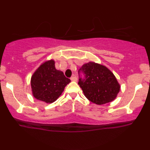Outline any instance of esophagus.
I'll use <instances>...</instances> for the list:
<instances>
[{
	"label": "esophagus",
	"mask_w": 150,
	"mask_h": 150,
	"mask_svg": "<svg viewBox=\"0 0 150 150\" xmlns=\"http://www.w3.org/2000/svg\"><path fill=\"white\" fill-rule=\"evenodd\" d=\"M70 80L73 81V82H75V81H77V77H76V76H75V75H73V76H72L71 77H70Z\"/></svg>",
	"instance_id": "obj_1"
}]
</instances>
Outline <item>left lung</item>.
<instances>
[{"label":"left lung","instance_id":"8db88e82","mask_svg":"<svg viewBox=\"0 0 150 150\" xmlns=\"http://www.w3.org/2000/svg\"><path fill=\"white\" fill-rule=\"evenodd\" d=\"M85 75L80 77L78 85L84 94L92 103L101 105L111 102L116 99L120 91V85L112 72L104 65L89 62L79 70Z\"/></svg>","mask_w":150,"mask_h":150}]
</instances>
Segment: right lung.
I'll return each mask as SVG.
<instances>
[{"label": "right lung", "mask_w": 150, "mask_h": 150, "mask_svg": "<svg viewBox=\"0 0 150 150\" xmlns=\"http://www.w3.org/2000/svg\"><path fill=\"white\" fill-rule=\"evenodd\" d=\"M70 82L61 70L55 68L53 60L44 62L34 72L31 78L33 96L46 103L54 102Z\"/></svg>", "instance_id": "add662e5"}]
</instances>
